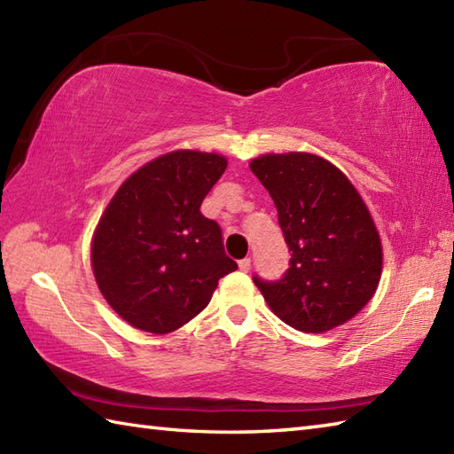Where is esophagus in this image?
Segmentation results:
<instances>
[{
	"label": "esophagus",
	"instance_id": "1",
	"mask_svg": "<svg viewBox=\"0 0 454 454\" xmlns=\"http://www.w3.org/2000/svg\"><path fill=\"white\" fill-rule=\"evenodd\" d=\"M238 267H239V271H244V273H247L249 269H252V259L249 257H244V259H239L238 262Z\"/></svg>",
	"mask_w": 454,
	"mask_h": 454
}]
</instances>
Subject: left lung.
Returning a JSON list of instances; mask_svg holds the SVG:
<instances>
[{"label": "left lung", "mask_w": 454, "mask_h": 454, "mask_svg": "<svg viewBox=\"0 0 454 454\" xmlns=\"http://www.w3.org/2000/svg\"><path fill=\"white\" fill-rule=\"evenodd\" d=\"M249 168L271 195L291 252L278 281L254 283L298 332L324 333L361 312L382 273L380 236L353 183L306 152L265 153Z\"/></svg>", "instance_id": "8db88e82"}]
</instances>
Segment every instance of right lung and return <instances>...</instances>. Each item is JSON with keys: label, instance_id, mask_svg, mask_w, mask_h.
I'll return each instance as SVG.
<instances>
[{"label": "right lung", "instance_id": "add662e5", "mask_svg": "<svg viewBox=\"0 0 454 454\" xmlns=\"http://www.w3.org/2000/svg\"><path fill=\"white\" fill-rule=\"evenodd\" d=\"M224 156L177 150L148 161L122 183L93 234L91 265L105 301L150 333L185 325L238 269L202 199L224 173Z\"/></svg>", "mask_w": 454, "mask_h": 454}]
</instances>
